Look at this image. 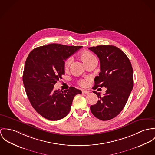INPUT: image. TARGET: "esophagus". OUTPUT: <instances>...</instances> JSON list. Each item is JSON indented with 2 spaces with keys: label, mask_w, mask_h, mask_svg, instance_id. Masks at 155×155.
Instances as JSON below:
<instances>
[{
  "label": "esophagus",
  "mask_w": 155,
  "mask_h": 155,
  "mask_svg": "<svg viewBox=\"0 0 155 155\" xmlns=\"http://www.w3.org/2000/svg\"><path fill=\"white\" fill-rule=\"evenodd\" d=\"M82 92H83V93H85V94H88V93H90V91L86 90H82Z\"/></svg>",
  "instance_id": "1"
}]
</instances>
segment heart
Listing matches in <instances>:
<instances>
[{
    "instance_id": "heart-1",
    "label": "heart",
    "mask_w": 155,
    "mask_h": 155,
    "mask_svg": "<svg viewBox=\"0 0 155 155\" xmlns=\"http://www.w3.org/2000/svg\"><path fill=\"white\" fill-rule=\"evenodd\" d=\"M80 58L86 65H88L89 64L93 62L97 61V59L95 57V56L93 53L88 51H84L81 52L80 54ZM72 57H69L67 59H65V61L64 62V68L65 70L67 71L69 69V67L72 63ZM79 84L80 86H86V81L84 80H81L79 81Z\"/></svg>"
}]
</instances>
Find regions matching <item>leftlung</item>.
Masks as SVG:
<instances>
[{"instance_id":"obj_1","label":"left lung","mask_w":155,"mask_h":155,"mask_svg":"<svg viewBox=\"0 0 155 155\" xmlns=\"http://www.w3.org/2000/svg\"><path fill=\"white\" fill-rule=\"evenodd\" d=\"M88 49L98 56L101 64V72L94 79L93 89L106 88L103 97L99 93L93 91L99 100L90 106V110L97 118L110 120L120 113L132 91L133 70L131 64L127 55L114 46L101 45L88 48Z\"/></svg>"}]
</instances>
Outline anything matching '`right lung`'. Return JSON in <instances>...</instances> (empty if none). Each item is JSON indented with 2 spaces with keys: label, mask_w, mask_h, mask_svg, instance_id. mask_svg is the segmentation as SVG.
<instances>
[{
  "label": "right lung",
  "mask_w": 155,
  "mask_h": 155,
  "mask_svg": "<svg viewBox=\"0 0 155 155\" xmlns=\"http://www.w3.org/2000/svg\"><path fill=\"white\" fill-rule=\"evenodd\" d=\"M82 46L52 43L40 46L30 52L26 59L22 80L30 102L43 117L58 120L70 111L75 95L81 91L74 87L54 90L57 81L65 74L64 62Z\"/></svg>",
  "instance_id": "obj_1"
}]
</instances>
